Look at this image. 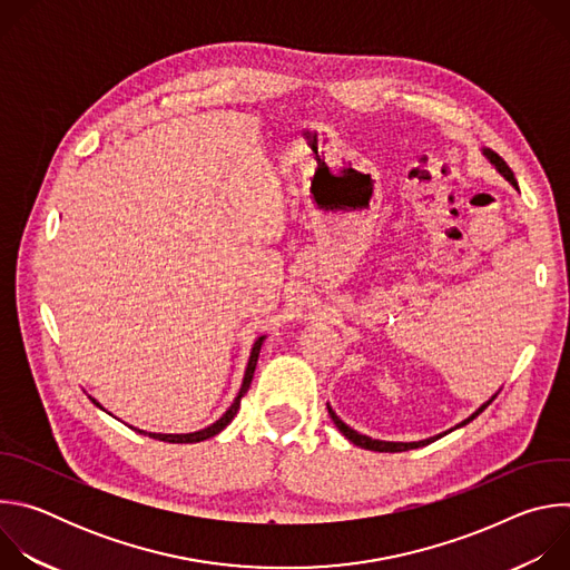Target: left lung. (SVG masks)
<instances>
[{
  "instance_id": "obj_1",
  "label": "left lung",
  "mask_w": 570,
  "mask_h": 570,
  "mask_svg": "<svg viewBox=\"0 0 570 570\" xmlns=\"http://www.w3.org/2000/svg\"><path fill=\"white\" fill-rule=\"evenodd\" d=\"M482 155L492 161V165L497 167V171L519 191V185H517V178H514V174H512V169L505 165L503 161V157L499 155V153H494L492 148H482ZM499 394V392H497ZM497 394L490 399V401H484L480 409L473 413V415H469L464 422H460L458 426H453V429H449V431H444V433H440V435H435V438H429V440H420V442H383V440H372V438H367V435H361V433H356L354 429H350L334 411H332V405L327 403V411H330V415H332V420H334V424L338 426V431L352 442V444H356V446H361V449H367V451H379V453H396V451H411V449H420V446H426V444H431V442H435V440H440L442 435H446V433H451V431H455V429H460V426H464V424H469L471 420H475L487 405H490L494 399H497Z\"/></svg>"
}]
</instances>
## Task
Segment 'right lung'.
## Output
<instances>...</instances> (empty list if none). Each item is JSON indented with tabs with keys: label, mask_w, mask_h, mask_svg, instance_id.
Returning <instances> with one entry per match:
<instances>
[{
	"label": "right lung",
	"mask_w": 570,
	"mask_h": 570,
	"mask_svg": "<svg viewBox=\"0 0 570 570\" xmlns=\"http://www.w3.org/2000/svg\"><path fill=\"white\" fill-rule=\"evenodd\" d=\"M264 338L266 336H259L257 341H255V345H253V352H250V358H248V367H246V374H243V383H240V390H238V394L234 396V401H232V405L229 409L225 411V415L220 417V420H216L212 426H207V429H203V431H196V433H183V435H167V433H146V431H139V429H135L137 433H144V435H148V438H153V440H159V442H171V444H194V442H203V440H209V438H214V435H218L232 420H234V415L238 413V405H240V396L248 392V387H250V383H253V376H255V367H257V361H259V352H262V345H264ZM92 399V396H90ZM92 403H97V399H92ZM99 405V403H97ZM101 409V405H99Z\"/></svg>",
	"instance_id": "add662e5"
}]
</instances>
